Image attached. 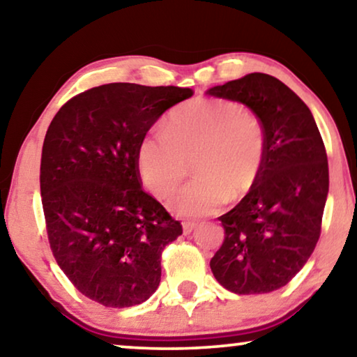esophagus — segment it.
<instances>
[{
  "mask_svg": "<svg viewBox=\"0 0 357 357\" xmlns=\"http://www.w3.org/2000/svg\"><path fill=\"white\" fill-rule=\"evenodd\" d=\"M195 229V222H183V232L184 236H189L190 232Z\"/></svg>",
  "mask_w": 357,
  "mask_h": 357,
  "instance_id": "obj_1",
  "label": "esophagus"
}]
</instances>
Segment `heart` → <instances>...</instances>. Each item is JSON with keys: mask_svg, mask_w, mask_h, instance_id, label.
Wrapping results in <instances>:
<instances>
[{"mask_svg": "<svg viewBox=\"0 0 357 357\" xmlns=\"http://www.w3.org/2000/svg\"><path fill=\"white\" fill-rule=\"evenodd\" d=\"M266 158V131L252 110L227 99H195L169 112L162 132L139 142L136 163L146 188L167 199L188 174L195 179L173 195L178 216L215 213L257 185Z\"/></svg>", "mask_w": 357, "mask_h": 357, "instance_id": "b5f03b06", "label": "heart"}]
</instances>
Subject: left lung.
<instances>
[{
    "label": "left lung",
    "mask_w": 357,
    "mask_h": 357,
    "mask_svg": "<svg viewBox=\"0 0 357 357\" xmlns=\"http://www.w3.org/2000/svg\"><path fill=\"white\" fill-rule=\"evenodd\" d=\"M206 94L247 105L266 131L257 185L220 216L225 242L211 258V273L232 294H269L300 273L321 236L326 147L311 110L278 78L248 73Z\"/></svg>",
    "instance_id": "left-lung-1"
}]
</instances>
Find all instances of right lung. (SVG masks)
<instances>
[{"mask_svg": "<svg viewBox=\"0 0 357 357\" xmlns=\"http://www.w3.org/2000/svg\"><path fill=\"white\" fill-rule=\"evenodd\" d=\"M194 91L109 83L63 104L43 142L40 188L52 255L84 296L107 307L144 303L160 257L183 234L141 188L136 153L163 112Z\"/></svg>", "mask_w": 357, "mask_h": 357, "instance_id": "obj_1", "label": "right lung"}]
</instances>
